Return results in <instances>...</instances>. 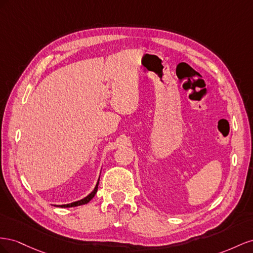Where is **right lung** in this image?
Here are the masks:
<instances>
[{"label":"right lung","instance_id":"1","mask_svg":"<svg viewBox=\"0 0 253 253\" xmlns=\"http://www.w3.org/2000/svg\"><path fill=\"white\" fill-rule=\"evenodd\" d=\"M98 181H99V179H98ZM97 187H98V182L96 183V186L94 187V190L92 191V193L89 194L88 196L84 197V199L75 201V203H72V204H69V205H62V206H58V207H60V208H72V207H77V206H83V205L88 204L89 201H90L93 197L95 196V194H96V192H97Z\"/></svg>","mask_w":253,"mask_h":253}]
</instances>
